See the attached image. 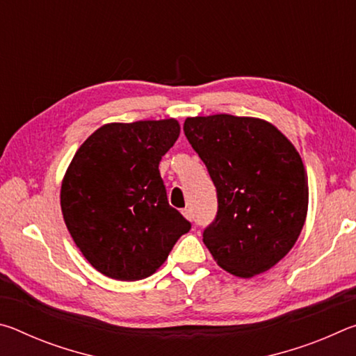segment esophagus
<instances>
[{
    "label": "esophagus",
    "instance_id": "obj_1",
    "mask_svg": "<svg viewBox=\"0 0 356 356\" xmlns=\"http://www.w3.org/2000/svg\"><path fill=\"white\" fill-rule=\"evenodd\" d=\"M182 213H184V216L186 220H193V212H191V209H184L182 210Z\"/></svg>",
    "mask_w": 356,
    "mask_h": 356
}]
</instances>
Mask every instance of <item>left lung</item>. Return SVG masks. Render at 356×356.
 I'll list each match as a JSON object with an SVG mask.
<instances>
[{
	"label": "left lung",
	"instance_id": "left-lung-1",
	"mask_svg": "<svg viewBox=\"0 0 356 356\" xmlns=\"http://www.w3.org/2000/svg\"><path fill=\"white\" fill-rule=\"evenodd\" d=\"M184 131L218 197L204 243L229 273L267 272L297 242L308 212V176L297 149L254 118H188Z\"/></svg>",
	"mask_w": 356,
	"mask_h": 356
}]
</instances>
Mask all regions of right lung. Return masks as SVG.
<instances>
[{
    "mask_svg": "<svg viewBox=\"0 0 356 356\" xmlns=\"http://www.w3.org/2000/svg\"><path fill=\"white\" fill-rule=\"evenodd\" d=\"M176 119L106 124L76 150L61 186L75 245L113 280L147 278L191 222L170 206L159 165L177 141Z\"/></svg>",
    "mask_w": 356,
    "mask_h": 356,
    "instance_id": "1",
    "label": "right lung"
}]
</instances>
